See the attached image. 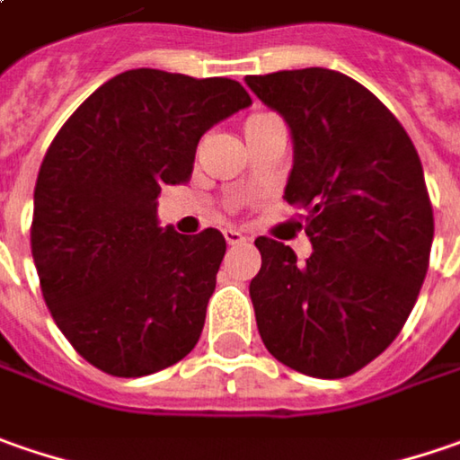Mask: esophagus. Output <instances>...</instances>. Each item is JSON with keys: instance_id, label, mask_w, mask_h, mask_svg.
<instances>
[{"instance_id": "obj_1", "label": "esophagus", "mask_w": 460, "mask_h": 460, "mask_svg": "<svg viewBox=\"0 0 460 460\" xmlns=\"http://www.w3.org/2000/svg\"><path fill=\"white\" fill-rule=\"evenodd\" d=\"M224 236H226V242H229L231 247H236V244H244V242H247V236H244L239 229H234V226L224 229Z\"/></svg>"}]
</instances>
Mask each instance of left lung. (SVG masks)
<instances>
[{"label": "left lung", "mask_w": 460, "mask_h": 460, "mask_svg": "<svg viewBox=\"0 0 460 460\" xmlns=\"http://www.w3.org/2000/svg\"><path fill=\"white\" fill-rule=\"evenodd\" d=\"M288 123L286 200L306 210V262L257 236L250 296L257 330L283 366L314 378L366 368L402 332L429 265L432 203L417 149L394 112L332 69L247 76Z\"/></svg>", "instance_id": "obj_1"}]
</instances>
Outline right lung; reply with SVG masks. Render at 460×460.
<instances>
[{
	"label": "right lung",
	"mask_w": 460,
	"mask_h": 460,
	"mask_svg": "<svg viewBox=\"0 0 460 460\" xmlns=\"http://www.w3.org/2000/svg\"><path fill=\"white\" fill-rule=\"evenodd\" d=\"M247 105L226 76L130 69L56 133L35 182L31 250L53 322L94 368L138 378L198 345L226 239L162 229L156 198L190 180L200 136Z\"/></svg>",
	"instance_id": "1"
}]
</instances>
